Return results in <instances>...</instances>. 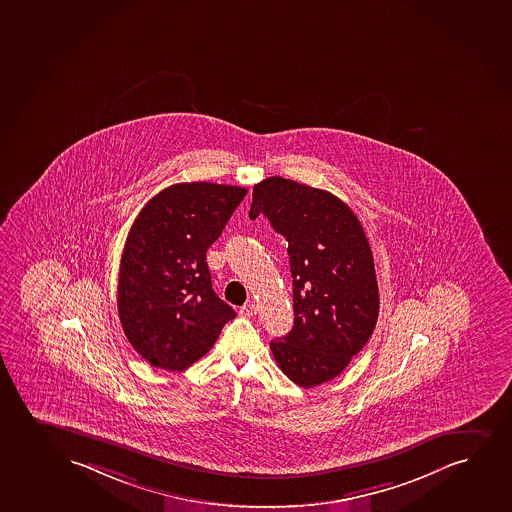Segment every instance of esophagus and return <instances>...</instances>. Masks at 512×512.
Here are the masks:
<instances>
[{
    "label": "esophagus",
    "instance_id": "obj_1",
    "mask_svg": "<svg viewBox=\"0 0 512 512\" xmlns=\"http://www.w3.org/2000/svg\"><path fill=\"white\" fill-rule=\"evenodd\" d=\"M257 312H259V308L255 303H247V305L240 308V315H243V317H253V315H257Z\"/></svg>",
    "mask_w": 512,
    "mask_h": 512
}]
</instances>
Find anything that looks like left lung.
Segmentation results:
<instances>
[{
    "label": "left lung",
    "mask_w": 512,
    "mask_h": 512,
    "mask_svg": "<svg viewBox=\"0 0 512 512\" xmlns=\"http://www.w3.org/2000/svg\"><path fill=\"white\" fill-rule=\"evenodd\" d=\"M264 214L288 241L295 325L271 341L289 380L310 389L348 367L373 334L379 286L355 212L331 192L271 176L253 187L250 219Z\"/></svg>",
    "instance_id": "left-lung-1"
}]
</instances>
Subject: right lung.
I'll return each instance as SVG.
<instances>
[{"label": "right lung", "instance_id": "1", "mask_svg": "<svg viewBox=\"0 0 512 512\" xmlns=\"http://www.w3.org/2000/svg\"><path fill=\"white\" fill-rule=\"evenodd\" d=\"M245 195L243 187L176 183L133 221L121 255L118 313L133 349L152 367L185 370L235 319L212 289L205 253Z\"/></svg>", "mask_w": 512, "mask_h": 512}]
</instances>
